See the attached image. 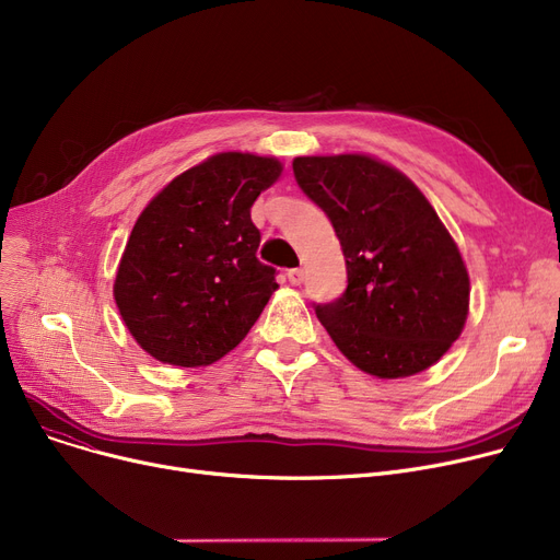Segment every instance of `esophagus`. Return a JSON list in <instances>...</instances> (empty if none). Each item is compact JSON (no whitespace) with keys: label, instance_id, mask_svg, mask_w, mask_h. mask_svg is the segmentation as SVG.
Instances as JSON below:
<instances>
[{"label":"esophagus","instance_id":"1","mask_svg":"<svg viewBox=\"0 0 560 560\" xmlns=\"http://www.w3.org/2000/svg\"><path fill=\"white\" fill-rule=\"evenodd\" d=\"M288 281H290L292 285H300V283L304 281V270H302V268H292V270H288Z\"/></svg>","mask_w":560,"mask_h":560}]
</instances>
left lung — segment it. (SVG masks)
Instances as JSON below:
<instances>
[{"label": "left lung", "mask_w": 560, "mask_h": 560, "mask_svg": "<svg viewBox=\"0 0 560 560\" xmlns=\"http://www.w3.org/2000/svg\"><path fill=\"white\" fill-rule=\"evenodd\" d=\"M292 172L347 262L342 295L315 304L336 347L378 378L431 368L469 308L465 262L433 206L406 174L363 154L300 156Z\"/></svg>", "instance_id": "8db88e82"}]
</instances>
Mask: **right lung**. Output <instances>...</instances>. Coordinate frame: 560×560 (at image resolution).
Wrapping results in <instances>:
<instances>
[{
	"mask_svg": "<svg viewBox=\"0 0 560 560\" xmlns=\"http://www.w3.org/2000/svg\"><path fill=\"white\" fill-rule=\"evenodd\" d=\"M281 174L270 156L224 152L172 179L140 213L113 298L161 363L211 365L238 345L279 288L256 258L252 203Z\"/></svg>",
	"mask_w": 560,
	"mask_h": 560,
	"instance_id": "obj_1",
	"label": "right lung"
}]
</instances>
